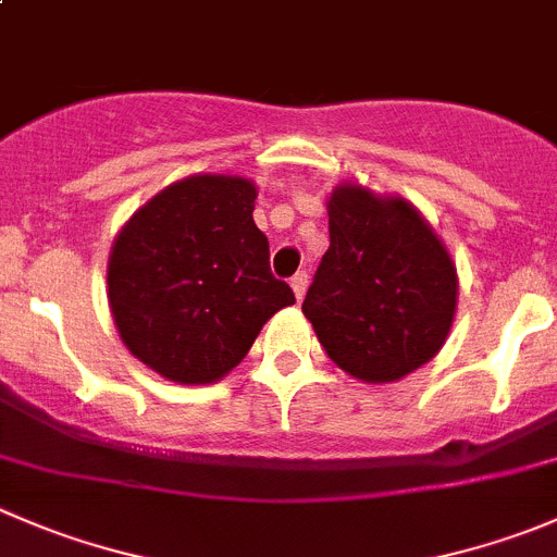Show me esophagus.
Here are the masks:
<instances>
[{
	"instance_id": "1",
	"label": "esophagus",
	"mask_w": 557,
	"mask_h": 557,
	"mask_svg": "<svg viewBox=\"0 0 557 557\" xmlns=\"http://www.w3.org/2000/svg\"><path fill=\"white\" fill-rule=\"evenodd\" d=\"M307 283H310V277H307V272H296L294 277H290V288H294L296 299H305V290H307Z\"/></svg>"
}]
</instances>
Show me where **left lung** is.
Returning a JSON list of instances; mask_svg holds the SVG:
<instances>
[{
	"instance_id": "left-lung-1",
	"label": "left lung",
	"mask_w": 557,
	"mask_h": 557,
	"mask_svg": "<svg viewBox=\"0 0 557 557\" xmlns=\"http://www.w3.org/2000/svg\"><path fill=\"white\" fill-rule=\"evenodd\" d=\"M455 307L449 252L416 209L356 185L332 193L329 250L301 312L334 364L361 381H397L438 354Z\"/></svg>"
}]
</instances>
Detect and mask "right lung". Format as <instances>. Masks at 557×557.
I'll return each instance as SVG.
<instances>
[{"label": "right lung", "mask_w": 557, "mask_h": 557, "mask_svg": "<svg viewBox=\"0 0 557 557\" xmlns=\"http://www.w3.org/2000/svg\"><path fill=\"white\" fill-rule=\"evenodd\" d=\"M256 187L190 176L165 187L116 236L108 301L135 359L176 383H212L239 364L263 323L294 305L252 223Z\"/></svg>", "instance_id": "1"}]
</instances>
